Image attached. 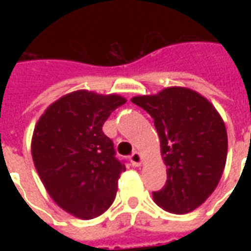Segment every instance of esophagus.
<instances>
[{
  "label": "esophagus",
  "instance_id": "1",
  "mask_svg": "<svg viewBox=\"0 0 251 251\" xmlns=\"http://www.w3.org/2000/svg\"><path fill=\"white\" fill-rule=\"evenodd\" d=\"M130 163L133 167H140L142 164V154L138 152H134L130 156Z\"/></svg>",
  "mask_w": 251,
  "mask_h": 251
}]
</instances>
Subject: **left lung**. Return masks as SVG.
Listing matches in <instances>:
<instances>
[{"label":"left lung","instance_id":"obj_1","mask_svg":"<svg viewBox=\"0 0 251 251\" xmlns=\"http://www.w3.org/2000/svg\"><path fill=\"white\" fill-rule=\"evenodd\" d=\"M131 102L154 121L167 165V183L153 192L156 204L172 214L196 210L215 191L226 165L227 131L221 114L201 94L177 86L133 97Z\"/></svg>","mask_w":251,"mask_h":251}]
</instances>
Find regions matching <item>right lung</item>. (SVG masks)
Masks as SVG:
<instances>
[{
	"label": "right lung",
	"mask_w": 251,
	"mask_h": 251,
	"mask_svg": "<svg viewBox=\"0 0 251 251\" xmlns=\"http://www.w3.org/2000/svg\"><path fill=\"white\" fill-rule=\"evenodd\" d=\"M126 99L77 90L50 104L32 136V157L47 192L60 208L93 219L109 208L125 165L102 126Z\"/></svg>",
	"instance_id": "1"
}]
</instances>
